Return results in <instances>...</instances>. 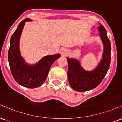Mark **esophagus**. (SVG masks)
Instances as JSON below:
<instances>
[{"mask_svg":"<svg viewBox=\"0 0 122 122\" xmlns=\"http://www.w3.org/2000/svg\"><path fill=\"white\" fill-rule=\"evenodd\" d=\"M61 53H62V55H64V56H65V55H66L67 54H68V50L66 48H62V49H61Z\"/></svg>","mask_w":122,"mask_h":122,"instance_id":"esophagus-1","label":"esophagus"}]
</instances>
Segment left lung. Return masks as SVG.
Returning a JSON list of instances; mask_svg holds the SVG:
<instances>
[{"label": "left lung", "mask_w": 122, "mask_h": 122, "mask_svg": "<svg viewBox=\"0 0 122 122\" xmlns=\"http://www.w3.org/2000/svg\"><path fill=\"white\" fill-rule=\"evenodd\" d=\"M99 36L104 46L102 58L98 65L92 71H85L76 58L67 57L68 63V78L71 86L77 92H85L96 88L106 76L111 62V43L107 31L99 23Z\"/></svg>", "instance_id": "obj_1"}]
</instances>
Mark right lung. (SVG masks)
<instances>
[{"label":"right lung","instance_id":"obj_1","mask_svg":"<svg viewBox=\"0 0 122 122\" xmlns=\"http://www.w3.org/2000/svg\"><path fill=\"white\" fill-rule=\"evenodd\" d=\"M29 21L31 22L32 19L26 18L22 20L12 35L8 53V60L15 80L25 87L36 88L45 82L51 65L61 55L56 54L46 56L33 65L26 62L20 54L19 41L25 22Z\"/></svg>","mask_w":122,"mask_h":122}]
</instances>
